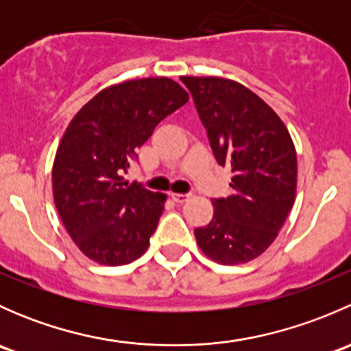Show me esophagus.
Segmentation results:
<instances>
[{
	"instance_id": "1",
	"label": "esophagus",
	"mask_w": 351,
	"mask_h": 351,
	"mask_svg": "<svg viewBox=\"0 0 351 351\" xmlns=\"http://www.w3.org/2000/svg\"><path fill=\"white\" fill-rule=\"evenodd\" d=\"M171 198L175 202H178V204H183V202H186L190 198L189 193H171Z\"/></svg>"
}]
</instances>
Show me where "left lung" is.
<instances>
[{"instance_id":"1","label":"left lung","mask_w":351,"mask_h":351,"mask_svg":"<svg viewBox=\"0 0 351 351\" xmlns=\"http://www.w3.org/2000/svg\"><path fill=\"white\" fill-rule=\"evenodd\" d=\"M221 166L231 165L232 193L215 198L214 217L195 229L202 253L241 265L270 247L295 202L297 154L275 110L238 81L182 76Z\"/></svg>"}]
</instances>
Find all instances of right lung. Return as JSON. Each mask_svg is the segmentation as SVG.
Returning <instances> with one entry per match:
<instances>
[{"mask_svg":"<svg viewBox=\"0 0 351 351\" xmlns=\"http://www.w3.org/2000/svg\"><path fill=\"white\" fill-rule=\"evenodd\" d=\"M186 101L176 81L143 77L105 88L73 117L56 151L52 192L84 256L117 267L146 253L166 195L129 183L122 173L154 127Z\"/></svg>","mask_w":351,"mask_h":351,"instance_id":"right-lung-1","label":"right lung"}]
</instances>
